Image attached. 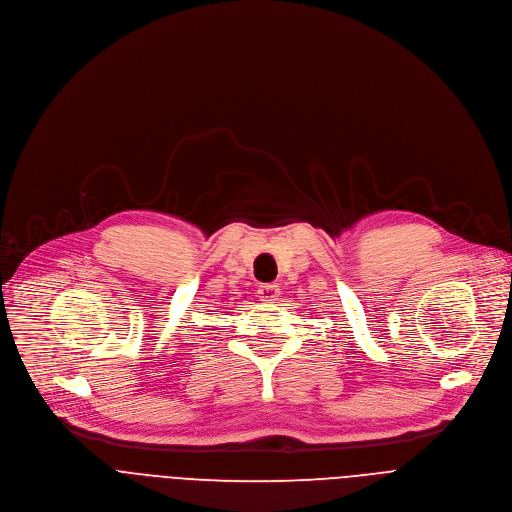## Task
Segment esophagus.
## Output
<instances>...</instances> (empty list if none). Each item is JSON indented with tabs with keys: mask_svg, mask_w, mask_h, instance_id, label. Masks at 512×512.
I'll return each mask as SVG.
<instances>
[{
	"mask_svg": "<svg viewBox=\"0 0 512 512\" xmlns=\"http://www.w3.org/2000/svg\"><path fill=\"white\" fill-rule=\"evenodd\" d=\"M257 296L261 302H276L280 296V288L276 284H261L257 288Z\"/></svg>",
	"mask_w": 512,
	"mask_h": 512,
	"instance_id": "1",
	"label": "esophagus"
}]
</instances>
